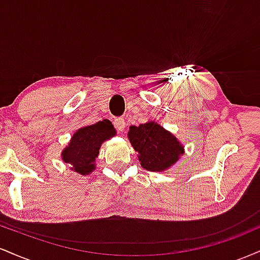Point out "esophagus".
<instances>
[{
  "label": "esophagus",
  "mask_w": 260,
  "mask_h": 260,
  "mask_svg": "<svg viewBox=\"0 0 260 260\" xmlns=\"http://www.w3.org/2000/svg\"><path fill=\"white\" fill-rule=\"evenodd\" d=\"M115 127L118 132H124V129H126V121L123 118H116Z\"/></svg>",
  "instance_id": "1"
}]
</instances>
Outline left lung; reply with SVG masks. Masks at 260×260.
Wrapping results in <instances>:
<instances>
[{"instance_id": "obj_1", "label": "left lung", "mask_w": 260, "mask_h": 260, "mask_svg": "<svg viewBox=\"0 0 260 260\" xmlns=\"http://www.w3.org/2000/svg\"><path fill=\"white\" fill-rule=\"evenodd\" d=\"M131 144L138 153L140 165L149 171H165L183 155V145L172 133L155 122L131 126Z\"/></svg>"}]
</instances>
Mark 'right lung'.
I'll return each mask as SVG.
<instances>
[{"label":"right lung","instance_id":"right-lung-1","mask_svg":"<svg viewBox=\"0 0 260 260\" xmlns=\"http://www.w3.org/2000/svg\"><path fill=\"white\" fill-rule=\"evenodd\" d=\"M115 134L116 129L109 120L79 128L62 151V160L71 164L72 170L79 175L91 174L95 170V159L99 155L101 144Z\"/></svg>","mask_w":260,"mask_h":260}]
</instances>
